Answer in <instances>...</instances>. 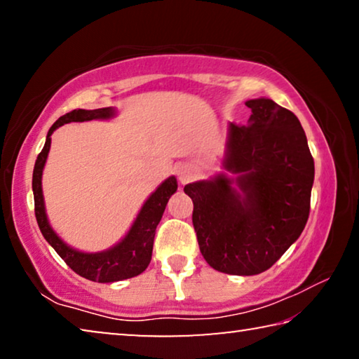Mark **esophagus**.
Segmentation results:
<instances>
[{"label":"esophagus","mask_w":359,"mask_h":359,"mask_svg":"<svg viewBox=\"0 0 359 359\" xmlns=\"http://www.w3.org/2000/svg\"><path fill=\"white\" fill-rule=\"evenodd\" d=\"M177 175L182 184H188L194 177V168L191 165H180L177 168Z\"/></svg>","instance_id":"1"}]
</instances>
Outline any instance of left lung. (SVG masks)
Segmentation results:
<instances>
[{
	"label": "left lung",
	"mask_w": 359,
	"mask_h": 359,
	"mask_svg": "<svg viewBox=\"0 0 359 359\" xmlns=\"http://www.w3.org/2000/svg\"><path fill=\"white\" fill-rule=\"evenodd\" d=\"M248 125H229L224 168L185 185L193 201L199 250L215 271L255 276L269 269L299 238L311 212L315 166L296 115L272 100L245 102Z\"/></svg>",
	"instance_id": "1"
}]
</instances>
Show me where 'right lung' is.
I'll return each instance as SVG.
<instances>
[{"instance_id": "obj_1", "label": "right lung", "mask_w": 359, "mask_h": 359, "mask_svg": "<svg viewBox=\"0 0 359 359\" xmlns=\"http://www.w3.org/2000/svg\"><path fill=\"white\" fill-rule=\"evenodd\" d=\"M114 115L111 107L95 109V111H85V109H74L63 117H60L55 123L50 126L47 133L46 145L38 155V160L34 163L33 171V194H34V215L38 220L39 229L46 241L50 244L55 252L62 257V259L68 264L72 271L83 278H88L92 282L109 283L118 282L125 278L136 277L147 269L151 259V250H154L155 229L160 223L163 212L166 209V204L171 198V194L177 191V180L175 177H169L168 180L156 188L155 193L145 201L144 208L139 212L135 224H133L126 238L112 247L111 250L101 253H82L77 252L65 244V242L53 233L50 224L47 222L44 198H42V169H44L47 154L50 150V135L58 126L69 121H85L93 118H109Z\"/></svg>"}]
</instances>
